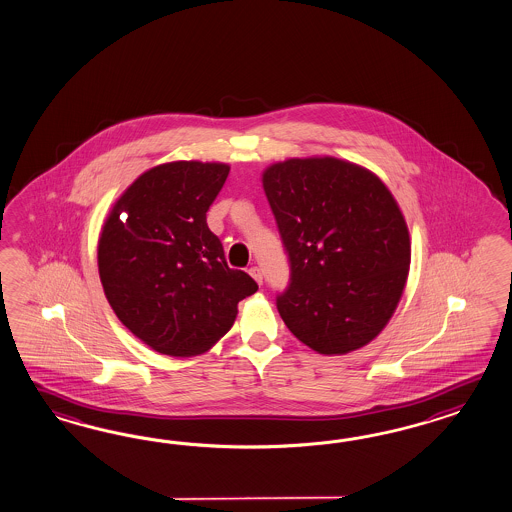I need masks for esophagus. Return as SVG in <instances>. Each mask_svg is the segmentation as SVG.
<instances>
[{
  "label": "esophagus",
  "instance_id": "34e87169",
  "mask_svg": "<svg viewBox=\"0 0 512 512\" xmlns=\"http://www.w3.org/2000/svg\"><path fill=\"white\" fill-rule=\"evenodd\" d=\"M249 276L253 277L259 285H263V272H261L259 266H251V268H249Z\"/></svg>",
  "mask_w": 512,
  "mask_h": 512
}]
</instances>
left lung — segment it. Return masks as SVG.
<instances>
[{
	"mask_svg": "<svg viewBox=\"0 0 512 512\" xmlns=\"http://www.w3.org/2000/svg\"><path fill=\"white\" fill-rule=\"evenodd\" d=\"M291 264L277 311L318 354L371 343L401 300L410 235L386 184L339 158H291L263 173Z\"/></svg>",
	"mask_w": 512,
	"mask_h": 512,
	"instance_id": "1",
	"label": "left lung"
}]
</instances>
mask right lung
Returning a JSON list of instances; mask_svg holds the SVG:
<instances>
[{
  "label": "right lung",
  "instance_id": "add662e5",
  "mask_svg": "<svg viewBox=\"0 0 512 512\" xmlns=\"http://www.w3.org/2000/svg\"><path fill=\"white\" fill-rule=\"evenodd\" d=\"M229 175L218 162L152 167L117 199L98 238V274L117 318L152 350L190 358L235 324L257 292L227 266L207 210Z\"/></svg>",
  "mask_w": 512,
  "mask_h": 512
}]
</instances>
